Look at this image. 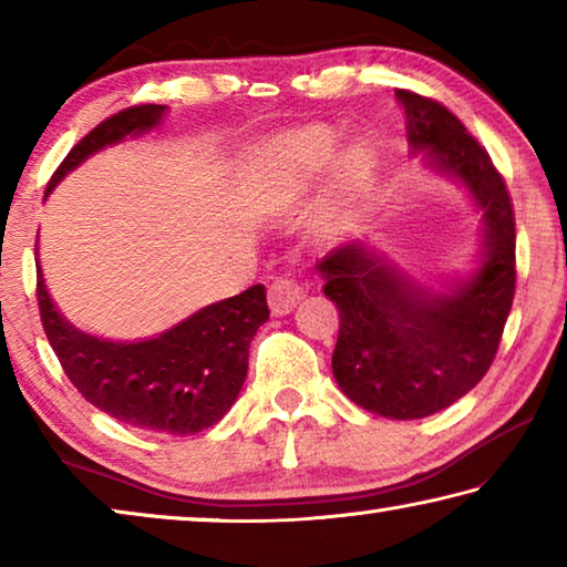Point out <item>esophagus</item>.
<instances>
[{
	"label": "esophagus",
	"mask_w": 567,
	"mask_h": 567,
	"mask_svg": "<svg viewBox=\"0 0 567 567\" xmlns=\"http://www.w3.org/2000/svg\"><path fill=\"white\" fill-rule=\"evenodd\" d=\"M272 315H287L292 307L302 300V287L295 277H275L270 290H267Z\"/></svg>",
	"instance_id": "1"
}]
</instances>
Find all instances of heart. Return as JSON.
<instances>
[{
  "label": "heart",
  "mask_w": 567,
  "mask_h": 567,
  "mask_svg": "<svg viewBox=\"0 0 567 567\" xmlns=\"http://www.w3.org/2000/svg\"><path fill=\"white\" fill-rule=\"evenodd\" d=\"M334 150H338V140L324 127H312L287 137L277 147L272 162V187L282 195H300L330 165Z\"/></svg>",
  "instance_id": "b5f03b06"
}]
</instances>
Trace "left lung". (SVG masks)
Listing matches in <instances>:
<instances>
[{"instance_id": "1", "label": "left lung", "mask_w": 567, "mask_h": 567, "mask_svg": "<svg viewBox=\"0 0 567 567\" xmlns=\"http://www.w3.org/2000/svg\"><path fill=\"white\" fill-rule=\"evenodd\" d=\"M412 152L455 175L485 213V260L453 295L408 285L362 245L320 260L324 295L340 312L332 372L344 395L392 420L435 415L473 390L501 348L515 297V209L485 147L445 104L398 90Z\"/></svg>"}]
</instances>
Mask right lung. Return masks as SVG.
Here are the masks:
<instances>
[{"label": "right lung", "mask_w": 567, "mask_h": 567, "mask_svg": "<svg viewBox=\"0 0 567 567\" xmlns=\"http://www.w3.org/2000/svg\"><path fill=\"white\" fill-rule=\"evenodd\" d=\"M162 112V104H134L100 122L70 150L47 189L92 152L155 127ZM37 305L47 340L82 398L124 425L165 435H195L223 420L247 378L249 342L270 318L265 287L252 285L155 340L124 344L90 338L66 324L44 290L40 270Z\"/></svg>", "instance_id": "obj_1"}]
</instances>
